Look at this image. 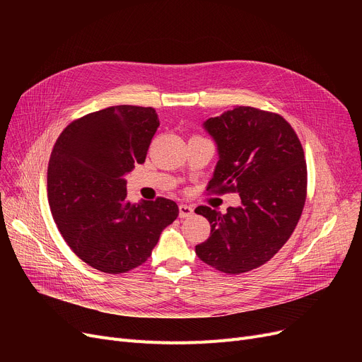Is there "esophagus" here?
Returning <instances> with one entry per match:
<instances>
[{"label": "esophagus", "instance_id": "34e87169", "mask_svg": "<svg viewBox=\"0 0 362 362\" xmlns=\"http://www.w3.org/2000/svg\"><path fill=\"white\" fill-rule=\"evenodd\" d=\"M194 214V208L187 204H180L179 205V216L180 218H187V217H192Z\"/></svg>", "mask_w": 362, "mask_h": 362}]
</instances>
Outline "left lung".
Instances as JSON below:
<instances>
[{
  "label": "left lung",
  "mask_w": 362,
  "mask_h": 362,
  "mask_svg": "<svg viewBox=\"0 0 362 362\" xmlns=\"http://www.w3.org/2000/svg\"><path fill=\"white\" fill-rule=\"evenodd\" d=\"M204 127L220 156L206 192H238L242 205L224 214L206 205L197 208L211 233L195 252L218 272H251L280 251L300 218L307 199L303 148L280 114L254 107L226 111Z\"/></svg>",
  "instance_id": "1"
}]
</instances>
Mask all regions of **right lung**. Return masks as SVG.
<instances>
[{"instance_id":"obj_1","label":"right lung","mask_w":362,"mask_h":362,"mask_svg":"<svg viewBox=\"0 0 362 362\" xmlns=\"http://www.w3.org/2000/svg\"><path fill=\"white\" fill-rule=\"evenodd\" d=\"M160 126L151 107L116 105L73 120L54 144L47 176L52 218L70 250L95 270L139 267L179 216L175 201L133 204L123 176L145 163Z\"/></svg>"}]
</instances>
